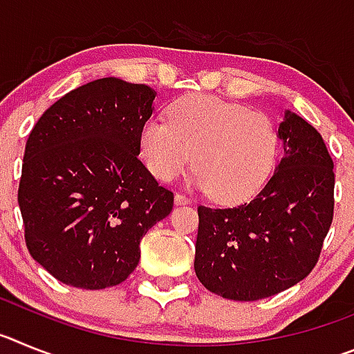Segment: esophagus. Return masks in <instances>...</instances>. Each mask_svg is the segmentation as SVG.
<instances>
[{"mask_svg": "<svg viewBox=\"0 0 354 354\" xmlns=\"http://www.w3.org/2000/svg\"><path fill=\"white\" fill-rule=\"evenodd\" d=\"M175 204L177 205L189 204V198H187L186 195H183V193H177V195H175Z\"/></svg>", "mask_w": 354, "mask_h": 354, "instance_id": "34e87169", "label": "esophagus"}]
</instances>
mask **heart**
I'll use <instances>...</instances> for the list:
<instances>
[{"instance_id":"1","label":"heart","mask_w":354,"mask_h":354,"mask_svg":"<svg viewBox=\"0 0 354 354\" xmlns=\"http://www.w3.org/2000/svg\"><path fill=\"white\" fill-rule=\"evenodd\" d=\"M277 126L268 115L193 93L150 118L140 131L145 165L159 180H174L195 159V186L220 204H239L270 179L278 156Z\"/></svg>"}]
</instances>
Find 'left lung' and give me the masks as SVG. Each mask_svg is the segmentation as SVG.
Listing matches in <instances>:
<instances>
[{
	"instance_id": "8db88e82",
	"label": "left lung",
	"mask_w": 354,
	"mask_h": 354,
	"mask_svg": "<svg viewBox=\"0 0 354 354\" xmlns=\"http://www.w3.org/2000/svg\"><path fill=\"white\" fill-rule=\"evenodd\" d=\"M283 156L250 202L198 205L195 273L221 298L255 301L301 282L333 220L335 174L323 136L299 115L278 126Z\"/></svg>"
}]
</instances>
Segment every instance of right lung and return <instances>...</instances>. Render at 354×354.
Instances as JSON below:
<instances>
[{
    "label": "right lung",
    "instance_id": "right-lung-1",
    "mask_svg": "<svg viewBox=\"0 0 354 354\" xmlns=\"http://www.w3.org/2000/svg\"><path fill=\"white\" fill-rule=\"evenodd\" d=\"M156 92L118 77L65 93L31 129L17 202L31 257L80 289L118 286L174 193L138 159Z\"/></svg>",
    "mask_w": 354,
    "mask_h": 354
}]
</instances>
